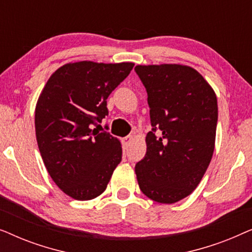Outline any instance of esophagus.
Returning <instances> with one entry per match:
<instances>
[{
    "label": "esophagus",
    "instance_id": "esophagus-1",
    "mask_svg": "<svg viewBox=\"0 0 252 252\" xmlns=\"http://www.w3.org/2000/svg\"><path fill=\"white\" fill-rule=\"evenodd\" d=\"M122 141H123L124 146H125V147L127 148V147H128L129 144H130V142H132V141H133V135H128V136L124 137V139H123Z\"/></svg>",
    "mask_w": 252,
    "mask_h": 252
}]
</instances>
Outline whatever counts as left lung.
Wrapping results in <instances>:
<instances>
[{"mask_svg": "<svg viewBox=\"0 0 252 252\" xmlns=\"http://www.w3.org/2000/svg\"><path fill=\"white\" fill-rule=\"evenodd\" d=\"M135 72L147 89L153 126L146 156L135 165L136 179L147 197L172 204L190 195L208 170L216 142L217 96L187 65H137Z\"/></svg>", "mask_w": 252, "mask_h": 252, "instance_id": "1", "label": "left lung"}]
</instances>
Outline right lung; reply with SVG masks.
<instances>
[{
  "mask_svg": "<svg viewBox=\"0 0 252 252\" xmlns=\"http://www.w3.org/2000/svg\"><path fill=\"white\" fill-rule=\"evenodd\" d=\"M133 66L128 62L65 64L50 75L37 99L35 134L44 166L62 191L77 201L101 195L122 161L119 140L99 133L97 126L109 113L106 98Z\"/></svg>",
  "mask_w": 252,
  "mask_h": 252,
  "instance_id": "1",
  "label": "right lung"
}]
</instances>
